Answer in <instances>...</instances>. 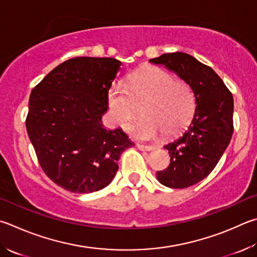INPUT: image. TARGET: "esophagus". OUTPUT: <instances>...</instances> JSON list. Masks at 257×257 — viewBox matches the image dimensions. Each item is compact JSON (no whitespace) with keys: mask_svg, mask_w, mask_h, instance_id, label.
Masks as SVG:
<instances>
[{"mask_svg":"<svg viewBox=\"0 0 257 257\" xmlns=\"http://www.w3.org/2000/svg\"><path fill=\"white\" fill-rule=\"evenodd\" d=\"M137 147H138V149H141V151H146V152L153 151L154 149L153 146H147V145H142V144H138Z\"/></svg>","mask_w":257,"mask_h":257,"instance_id":"obj_1","label":"esophagus"}]
</instances>
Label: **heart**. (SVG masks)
<instances>
[{"instance_id":"1","label":"heart","mask_w":257,"mask_h":257,"mask_svg":"<svg viewBox=\"0 0 257 257\" xmlns=\"http://www.w3.org/2000/svg\"><path fill=\"white\" fill-rule=\"evenodd\" d=\"M108 102L113 119L127 127L141 112L143 118L132 125L130 133L139 139L156 138L161 132L172 135L188 124L195 111L197 100L188 83L160 67H147L133 74L128 85L116 82L111 86Z\"/></svg>"}]
</instances>
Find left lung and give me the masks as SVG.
I'll list each match as a JSON object with an SVG mask.
<instances>
[{
  "label": "left lung",
  "mask_w": 257,
  "mask_h": 257,
  "mask_svg": "<svg viewBox=\"0 0 257 257\" xmlns=\"http://www.w3.org/2000/svg\"><path fill=\"white\" fill-rule=\"evenodd\" d=\"M149 62L165 66L194 91L193 118L182 135L164 145L171 163L156 173L158 182L167 188H189L211 173L229 145L234 99L217 73L189 54H164Z\"/></svg>",
  "instance_id": "left-lung-1"
}]
</instances>
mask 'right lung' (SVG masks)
<instances>
[{
    "label": "right lung",
    "instance_id": "right-lung-1",
    "mask_svg": "<svg viewBox=\"0 0 257 257\" xmlns=\"http://www.w3.org/2000/svg\"><path fill=\"white\" fill-rule=\"evenodd\" d=\"M120 66L114 58H72L31 92L28 136L46 175L60 188L74 193L104 189L119 169L121 153L135 145L121 128L102 123Z\"/></svg>",
    "mask_w": 257,
    "mask_h": 257
}]
</instances>
